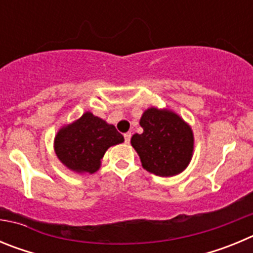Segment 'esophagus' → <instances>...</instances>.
I'll use <instances>...</instances> for the list:
<instances>
[{
    "label": "esophagus",
    "mask_w": 253,
    "mask_h": 253,
    "mask_svg": "<svg viewBox=\"0 0 253 253\" xmlns=\"http://www.w3.org/2000/svg\"><path fill=\"white\" fill-rule=\"evenodd\" d=\"M130 137H131V133H125L124 134V139H125V143H126V144L130 142Z\"/></svg>",
    "instance_id": "esophagus-1"
}]
</instances>
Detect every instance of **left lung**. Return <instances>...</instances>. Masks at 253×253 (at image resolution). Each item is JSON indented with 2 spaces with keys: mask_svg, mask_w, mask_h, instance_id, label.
I'll return each instance as SVG.
<instances>
[{
  "mask_svg": "<svg viewBox=\"0 0 253 253\" xmlns=\"http://www.w3.org/2000/svg\"><path fill=\"white\" fill-rule=\"evenodd\" d=\"M142 134H134L130 143L138 153L143 169L171 177L189 166L194 153L193 129L175 111L148 107L139 122Z\"/></svg>",
  "mask_w": 253,
  "mask_h": 253,
  "instance_id": "8db88e82",
  "label": "left lung"
}]
</instances>
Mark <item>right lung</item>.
<instances>
[{
    "instance_id": "add662e5",
    "label": "right lung",
    "mask_w": 253,
    "mask_h": 253,
    "mask_svg": "<svg viewBox=\"0 0 253 253\" xmlns=\"http://www.w3.org/2000/svg\"><path fill=\"white\" fill-rule=\"evenodd\" d=\"M124 142V137L113 124L91 111L75 122L63 125L54 138L58 160L76 173H93L101 167L105 152Z\"/></svg>"
}]
</instances>
